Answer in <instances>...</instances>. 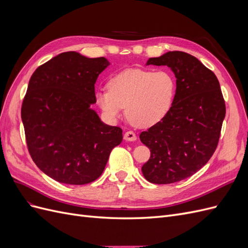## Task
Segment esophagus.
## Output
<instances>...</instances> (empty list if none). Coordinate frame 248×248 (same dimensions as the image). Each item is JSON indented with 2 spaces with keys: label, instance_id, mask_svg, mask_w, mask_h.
Masks as SVG:
<instances>
[{
  "label": "esophagus",
  "instance_id": "1",
  "mask_svg": "<svg viewBox=\"0 0 248 248\" xmlns=\"http://www.w3.org/2000/svg\"><path fill=\"white\" fill-rule=\"evenodd\" d=\"M124 140L127 141H134L137 140V136L133 131H127L124 134Z\"/></svg>",
  "mask_w": 248,
  "mask_h": 248
}]
</instances>
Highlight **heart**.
<instances>
[{
    "label": "heart",
    "mask_w": 248,
    "mask_h": 248,
    "mask_svg": "<svg viewBox=\"0 0 248 248\" xmlns=\"http://www.w3.org/2000/svg\"><path fill=\"white\" fill-rule=\"evenodd\" d=\"M108 88L95 93L96 104L106 119L116 122L126 108L134 126L148 128L160 122L170 109L176 80L168 71L126 69L112 77Z\"/></svg>",
    "instance_id": "heart-1"
}]
</instances>
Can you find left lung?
<instances>
[{
    "mask_svg": "<svg viewBox=\"0 0 248 248\" xmlns=\"http://www.w3.org/2000/svg\"><path fill=\"white\" fill-rule=\"evenodd\" d=\"M146 65L168 66L175 74L176 94L167 116L140 134L151 152L141 171L151 183L179 182L204 167L218 144L226 117L219 81L184 51L150 58Z\"/></svg>",
    "mask_w": 248,
    "mask_h": 248,
    "instance_id": "obj_1",
    "label": "left lung"
}]
</instances>
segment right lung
<instances>
[{
	"label": "right lung",
	"mask_w": 248,
	"mask_h": 248,
	"mask_svg": "<svg viewBox=\"0 0 248 248\" xmlns=\"http://www.w3.org/2000/svg\"><path fill=\"white\" fill-rule=\"evenodd\" d=\"M109 65L103 57L66 51L39 66L29 81L21 107L29 152L60 183L93 182L123 140L122 129L103 123L92 108L95 82Z\"/></svg>",
	"instance_id": "right-lung-1"
}]
</instances>
